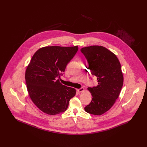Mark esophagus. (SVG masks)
Here are the masks:
<instances>
[{"mask_svg": "<svg viewBox=\"0 0 147 147\" xmlns=\"http://www.w3.org/2000/svg\"><path fill=\"white\" fill-rule=\"evenodd\" d=\"M84 88H80V89H77V91L78 92H83V91H84Z\"/></svg>", "mask_w": 147, "mask_h": 147, "instance_id": "1", "label": "esophagus"}]
</instances>
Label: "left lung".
<instances>
[{
	"label": "left lung",
	"mask_w": 147,
	"mask_h": 147,
	"mask_svg": "<svg viewBox=\"0 0 147 147\" xmlns=\"http://www.w3.org/2000/svg\"><path fill=\"white\" fill-rule=\"evenodd\" d=\"M89 64L93 76L97 77L98 85L89 87L91 102L85 111L95 115L107 111L119 97L123 83L121 64L112 52L101 46H91L80 49Z\"/></svg>",
	"instance_id": "8db88e82"
}]
</instances>
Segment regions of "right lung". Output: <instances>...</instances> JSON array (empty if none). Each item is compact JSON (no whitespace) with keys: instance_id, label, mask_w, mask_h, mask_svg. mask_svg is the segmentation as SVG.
<instances>
[{"instance_id":"1","label":"right lung","mask_w":147,"mask_h":147,"mask_svg":"<svg viewBox=\"0 0 147 147\" xmlns=\"http://www.w3.org/2000/svg\"><path fill=\"white\" fill-rule=\"evenodd\" d=\"M78 51V46H49L32 56L26 70V83L30 97L43 112L51 115L64 112L75 96L76 89L62 85L58 78Z\"/></svg>"}]
</instances>
